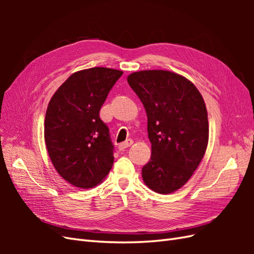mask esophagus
Returning a JSON list of instances; mask_svg holds the SVG:
<instances>
[{
    "label": "esophagus",
    "instance_id": "1",
    "mask_svg": "<svg viewBox=\"0 0 254 254\" xmlns=\"http://www.w3.org/2000/svg\"><path fill=\"white\" fill-rule=\"evenodd\" d=\"M132 143H133V141L129 139V140L125 141V142L121 143V144L119 145V148H120V150H123V149H125V148H128L129 146H131V145H132Z\"/></svg>",
    "mask_w": 254,
    "mask_h": 254
}]
</instances>
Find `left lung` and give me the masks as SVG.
I'll return each instance as SVG.
<instances>
[{"label":"left lung","instance_id":"1","mask_svg":"<svg viewBox=\"0 0 254 254\" xmlns=\"http://www.w3.org/2000/svg\"><path fill=\"white\" fill-rule=\"evenodd\" d=\"M127 81L147 114L151 157L142 168L143 180L159 194L173 193L189 181L206 150L203 98L193 82L170 71L134 72Z\"/></svg>","mask_w":254,"mask_h":254}]
</instances>
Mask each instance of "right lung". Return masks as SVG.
Masks as SVG:
<instances>
[{"label":"right lung","mask_w":254,"mask_h":254,"mask_svg":"<svg viewBox=\"0 0 254 254\" xmlns=\"http://www.w3.org/2000/svg\"><path fill=\"white\" fill-rule=\"evenodd\" d=\"M122 71L91 67L72 74L55 92L44 121V139L57 173L72 186L91 189L113 165L114 146L99 110Z\"/></svg>","instance_id":"add662e5"}]
</instances>
